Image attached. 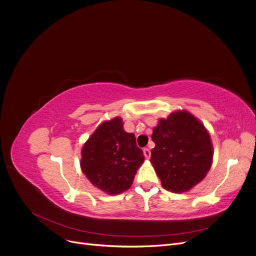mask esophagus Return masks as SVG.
Listing matches in <instances>:
<instances>
[{"label": "esophagus", "mask_w": 256, "mask_h": 256, "mask_svg": "<svg viewBox=\"0 0 256 256\" xmlns=\"http://www.w3.org/2000/svg\"><path fill=\"white\" fill-rule=\"evenodd\" d=\"M143 154H144V157L146 159H150V150L148 148H144L143 150Z\"/></svg>", "instance_id": "34e87169"}]
</instances>
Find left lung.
I'll use <instances>...</instances> for the list:
<instances>
[{
	"mask_svg": "<svg viewBox=\"0 0 256 256\" xmlns=\"http://www.w3.org/2000/svg\"><path fill=\"white\" fill-rule=\"evenodd\" d=\"M150 162L166 190L182 193L202 182L212 164L210 134L194 115L172 112L154 127Z\"/></svg>",
	"mask_w": 256,
	"mask_h": 256,
	"instance_id": "left-lung-1",
	"label": "left lung"
}]
</instances>
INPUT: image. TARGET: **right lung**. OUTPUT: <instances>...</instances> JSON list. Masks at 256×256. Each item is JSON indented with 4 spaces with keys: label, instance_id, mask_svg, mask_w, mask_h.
<instances>
[{
    "label": "right lung",
    "instance_id": "1",
    "mask_svg": "<svg viewBox=\"0 0 256 256\" xmlns=\"http://www.w3.org/2000/svg\"><path fill=\"white\" fill-rule=\"evenodd\" d=\"M81 170L96 188L115 196L128 190L144 154L134 134L126 132L120 118L100 124L81 150Z\"/></svg>",
    "mask_w": 256,
    "mask_h": 256
}]
</instances>
